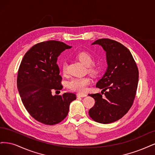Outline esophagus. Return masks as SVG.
Segmentation results:
<instances>
[{
    "label": "esophagus",
    "instance_id": "1",
    "mask_svg": "<svg viewBox=\"0 0 155 155\" xmlns=\"http://www.w3.org/2000/svg\"><path fill=\"white\" fill-rule=\"evenodd\" d=\"M87 94L85 93H77V97H86Z\"/></svg>",
    "mask_w": 155,
    "mask_h": 155
}]
</instances>
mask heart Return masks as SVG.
<instances>
[{
  "label": "heart",
  "mask_w": 155,
  "mask_h": 155,
  "mask_svg": "<svg viewBox=\"0 0 155 155\" xmlns=\"http://www.w3.org/2000/svg\"><path fill=\"white\" fill-rule=\"evenodd\" d=\"M76 57L84 66L88 68L87 70L91 74L94 75L97 73L98 69L92 65L94 59L90 53L86 51H82L77 54ZM62 71L64 73L66 72V64L65 62L62 64ZM91 82V80L90 78L87 77L75 78H73L68 83V87L69 89L74 91L84 92L87 89V86L90 84Z\"/></svg>",
  "instance_id": "1"
}]
</instances>
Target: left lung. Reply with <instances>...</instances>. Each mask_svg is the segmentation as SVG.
<instances>
[{"label":"left lung","mask_w":155,"mask_h":155,"mask_svg":"<svg viewBox=\"0 0 155 155\" xmlns=\"http://www.w3.org/2000/svg\"><path fill=\"white\" fill-rule=\"evenodd\" d=\"M101 46L106 51L107 67L96 87L105 91L89 94L95 104L89 109L90 117L98 123L110 124L120 119L131 108L136 95L138 69L129 49L108 38L98 39L91 44Z\"/></svg>","instance_id":"obj_1"}]
</instances>
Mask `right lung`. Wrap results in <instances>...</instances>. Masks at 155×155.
Here are the masks:
<instances>
[{
	"mask_svg": "<svg viewBox=\"0 0 155 155\" xmlns=\"http://www.w3.org/2000/svg\"><path fill=\"white\" fill-rule=\"evenodd\" d=\"M71 48L62 42L49 41L33 46L25 54L18 69L17 89L25 108L37 121L54 125L62 121L76 94L53 95V89H62L57 65L60 54Z\"/></svg>",
	"mask_w": 155,
	"mask_h": 155,
	"instance_id": "1",
	"label": "right lung"
}]
</instances>
